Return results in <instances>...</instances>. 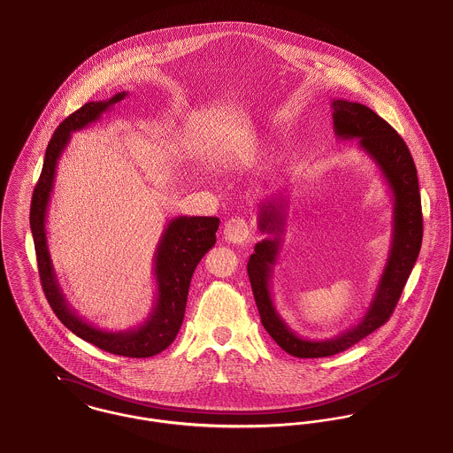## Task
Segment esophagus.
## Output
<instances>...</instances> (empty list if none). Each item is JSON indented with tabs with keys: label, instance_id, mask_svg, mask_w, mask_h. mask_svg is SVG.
I'll list each match as a JSON object with an SVG mask.
<instances>
[{
	"label": "esophagus",
	"instance_id": "1",
	"mask_svg": "<svg viewBox=\"0 0 453 453\" xmlns=\"http://www.w3.org/2000/svg\"><path fill=\"white\" fill-rule=\"evenodd\" d=\"M223 235L230 243H243L250 235V226L243 218H230L225 223Z\"/></svg>",
	"mask_w": 453,
	"mask_h": 453
}]
</instances>
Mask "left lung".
I'll return each instance as SVG.
<instances>
[{"instance_id": "8db88e82", "label": "left lung", "mask_w": 453, "mask_h": 453, "mask_svg": "<svg viewBox=\"0 0 453 453\" xmlns=\"http://www.w3.org/2000/svg\"><path fill=\"white\" fill-rule=\"evenodd\" d=\"M332 108L336 137L342 141L359 139V148L374 161L392 190V243L374 297L361 321L328 340H307L292 332L283 321L274 307L270 287L273 266L276 265L285 232L288 199L278 194L259 206L257 226L261 234H270L272 237L257 242L254 254L249 257L247 273L252 294L265 330L285 352L301 359L334 356L383 326L390 319L421 250V194L418 170L407 144L392 125L361 103L332 99Z\"/></svg>"}]
</instances>
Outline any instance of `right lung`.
Returning a JSON list of instances; mask_svg holds the SVG:
<instances>
[{"label": "right lung", "instance_id": "1", "mask_svg": "<svg viewBox=\"0 0 453 453\" xmlns=\"http://www.w3.org/2000/svg\"><path fill=\"white\" fill-rule=\"evenodd\" d=\"M125 96L127 92H117L106 101L86 103L61 121L46 150L42 172L32 194L29 219L41 285L61 323L101 350L141 359L159 354L175 340L183 321L192 274L204 254L216 243L219 219L216 216H177L168 221L154 254L152 270L157 290L151 312L142 325L125 332L99 330L70 307L53 268L46 237V216L57 177V165L61 152L72 139V132L82 130L92 121L99 120L104 111L120 103Z\"/></svg>", "mask_w": 453, "mask_h": 453}]
</instances>
